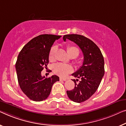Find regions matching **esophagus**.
<instances>
[{"label":"esophagus","mask_w":126,"mask_h":126,"mask_svg":"<svg viewBox=\"0 0 126 126\" xmlns=\"http://www.w3.org/2000/svg\"><path fill=\"white\" fill-rule=\"evenodd\" d=\"M59 80L60 81H65L66 80V79H64V78H60Z\"/></svg>","instance_id":"esophagus-1"}]
</instances>
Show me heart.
Returning <instances> with one entry per match:
<instances>
[{"label": "heart", "instance_id": "b5f03b06", "mask_svg": "<svg viewBox=\"0 0 126 126\" xmlns=\"http://www.w3.org/2000/svg\"><path fill=\"white\" fill-rule=\"evenodd\" d=\"M57 47L55 46H52L49 52V60L51 62L55 61V54ZM67 52L69 56L71 58H77L79 54V49L77 47L74 46H69L67 48ZM73 70L71 65L64 64L62 63H58L53 66V71L56 75L60 77H64L71 73Z\"/></svg>", "mask_w": 126, "mask_h": 126}]
</instances>
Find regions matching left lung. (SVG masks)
Segmentation results:
<instances>
[{"mask_svg": "<svg viewBox=\"0 0 126 126\" xmlns=\"http://www.w3.org/2000/svg\"><path fill=\"white\" fill-rule=\"evenodd\" d=\"M63 40L69 39L80 47L84 60L83 65L72 76L80 79H72L75 87L67 91L70 99L74 102L81 103L89 99L98 89L104 74V62L100 49L91 40L83 35L78 34L65 35Z\"/></svg>", "mask_w": 126, "mask_h": 126, "instance_id": "obj_1", "label": "left lung"}]
</instances>
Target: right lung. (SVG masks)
<instances>
[{"label": "right lung", "instance_id": "obj_1", "mask_svg": "<svg viewBox=\"0 0 126 126\" xmlns=\"http://www.w3.org/2000/svg\"><path fill=\"white\" fill-rule=\"evenodd\" d=\"M58 35L43 34L35 37L24 46L16 62L19 86L28 98L43 101L50 94L52 85L59 81L56 75L42 77L41 71L49 62V52Z\"/></svg>", "mask_w": 126, "mask_h": 126}]
</instances>
